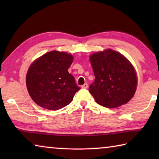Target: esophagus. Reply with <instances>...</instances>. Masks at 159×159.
I'll return each mask as SVG.
<instances>
[{
    "label": "esophagus",
    "mask_w": 159,
    "mask_h": 159,
    "mask_svg": "<svg viewBox=\"0 0 159 159\" xmlns=\"http://www.w3.org/2000/svg\"><path fill=\"white\" fill-rule=\"evenodd\" d=\"M88 87V85L87 83H85V84H83V85L81 86V88H84V89H86V88H87Z\"/></svg>",
    "instance_id": "obj_1"
}]
</instances>
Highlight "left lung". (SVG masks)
Segmentation results:
<instances>
[{
    "label": "left lung",
    "mask_w": 159,
    "mask_h": 159,
    "mask_svg": "<svg viewBox=\"0 0 159 159\" xmlns=\"http://www.w3.org/2000/svg\"><path fill=\"white\" fill-rule=\"evenodd\" d=\"M90 61L95 79L89 91L97 103L115 108L130 100L138 81L133 66L124 56L108 49L94 53Z\"/></svg>",
    "instance_id": "obj_1"
}]
</instances>
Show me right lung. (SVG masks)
<instances>
[{
  "instance_id": "add662e5",
  "label": "right lung",
  "mask_w": 159,
  "mask_h": 159,
  "mask_svg": "<svg viewBox=\"0 0 159 159\" xmlns=\"http://www.w3.org/2000/svg\"><path fill=\"white\" fill-rule=\"evenodd\" d=\"M71 55L51 51L34 61L26 74L29 95L44 109L58 110L72 101L80 88L68 72L73 62Z\"/></svg>"
}]
</instances>
